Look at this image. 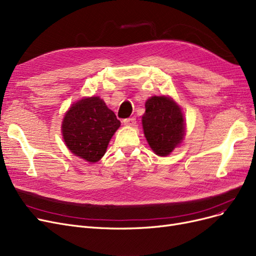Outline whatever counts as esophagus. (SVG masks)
<instances>
[{"label":"esophagus","instance_id":"1","mask_svg":"<svg viewBox=\"0 0 256 256\" xmlns=\"http://www.w3.org/2000/svg\"><path fill=\"white\" fill-rule=\"evenodd\" d=\"M123 124L128 126H135V124H136V119H135L134 117L124 119V120H123Z\"/></svg>","mask_w":256,"mask_h":256}]
</instances>
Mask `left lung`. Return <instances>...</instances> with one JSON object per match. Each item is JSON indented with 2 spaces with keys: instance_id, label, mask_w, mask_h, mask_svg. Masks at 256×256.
Masks as SVG:
<instances>
[{
  "instance_id": "1",
  "label": "left lung",
  "mask_w": 256,
  "mask_h": 256,
  "mask_svg": "<svg viewBox=\"0 0 256 256\" xmlns=\"http://www.w3.org/2000/svg\"><path fill=\"white\" fill-rule=\"evenodd\" d=\"M142 128L154 153L158 156L169 155L182 142L185 135L180 107L169 96H151L146 102Z\"/></svg>"
}]
</instances>
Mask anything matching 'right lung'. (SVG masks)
I'll use <instances>...</instances> for the list:
<instances>
[{
    "mask_svg": "<svg viewBox=\"0 0 256 256\" xmlns=\"http://www.w3.org/2000/svg\"><path fill=\"white\" fill-rule=\"evenodd\" d=\"M120 121L98 96L84 98L66 112L62 133L66 146L89 162L102 158Z\"/></svg>",
    "mask_w": 256,
    "mask_h": 256,
    "instance_id": "add662e5",
    "label": "right lung"
}]
</instances>
